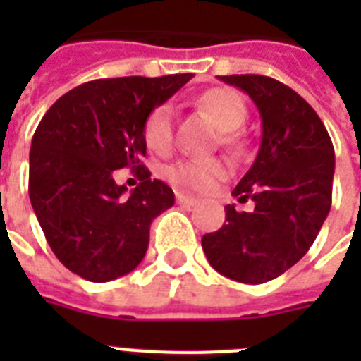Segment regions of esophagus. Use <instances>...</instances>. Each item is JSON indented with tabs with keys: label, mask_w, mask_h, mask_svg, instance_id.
<instances>
[{
	"label": "esophagus",
	"mask_w": 361,
	"mask_h": 361,
	"mask_svg": "<svg viewBox=\"0 0 361 361\" xmlns=\"http://www.w3.org/2000/svg\"><path fill=\"white\" fill-rule=\"evenodd\" d=\"M176 200L183 206H197L198 198L191 197V195H185V192H176Z\"/></svg>",
	"instance_id": "34e87169"
}]
</instances>
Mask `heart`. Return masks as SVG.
<instances>
[{
  "label": "heart",
  "mask_w": 361,
  "mask_h": 361,
  "mask_svg": "<svg viewBox=\"0 0 361 361\" xmlns=\"http://www.w3.org/2000/svg\"><path fill=\"white\" fill-rule=\"evenodd\" d=\"M204 109L208 110L221 130H234L245 121L247 110L238 93L215 87L202 95ZM174 136V109L172 104H161L153 109L144 123V138L153 149H166ZM232 142V136H226ZM228 172L225 161L221 159H185L172 164L166 174L176 185L206 191L215 181Z\"/></svg>",
  "instance_id": "1"
}]
</instances>
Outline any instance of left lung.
Here are the masks:
<instances>
[{"label":"left lung","instance_id":"left-lung-1","mask_svg":"<svg viewBox=\"0 0 361 361\" xmlns=\"http://www.w3.org/2000/svg\"><path fill=\"white\" fill-rule=\"evenodd\" d=\"M257 104L262 140L255 163L232 191L251 198V214L225 206L226 225L202 236L215 271L260 285L283 275L313 245L331 208L334 144L311 104L283 82L262 75L219 76Z\"/></svg>","mask_w":361,"mask_h":361}]
</instances>
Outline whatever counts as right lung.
Returning a JSON list of instances; mask_svg holds the SVG:
<instances>
[{
  "instance_id": "obj_1",
  "label": "right lung",
  "mask_w": 361,
  "mask_h": 361,
  "mask_svg": "<svg viewBox=\"0 0 361 361\" xmlns=\"http://www.w3.org/2000/svg\"><path fill=\"white\" fill-rule=\"evenodd\" d=\"M191 78L86 82L42 116L31 140L30 200L48 245L73 274L106 283L142 262L152 221L174 206L172 189L140 163L144 123ZM125 166L142 180L130 193L114 181Z\"/></svg>"
}]
</instances>
